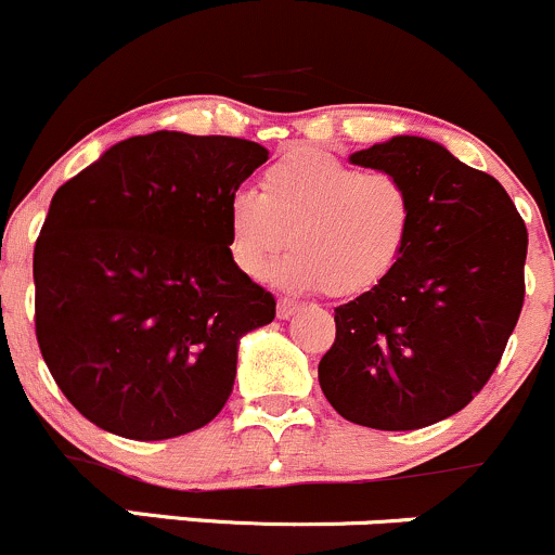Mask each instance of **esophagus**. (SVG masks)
<instances>
[{
  "label": "esophagus",
  "instance_id": "34e87169",
  "mask_svg": "<svg viewBox=\"0 0 555 555\" xmlns=\"http://www.w3.org/2000/svg\"><path fill=\"white\" fill-rule=\"evenodd\" d=\"M301 310V305L296 299H278V318L280 320H288L291 315Z\"/></svg>",
  "mask_w": 555,
  "mask_h": 555
}]
</instances>
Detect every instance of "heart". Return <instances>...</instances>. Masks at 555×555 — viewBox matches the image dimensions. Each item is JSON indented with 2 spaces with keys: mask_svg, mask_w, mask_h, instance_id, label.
Wrapping results in <instances>:
<instances>
[{
  "mask_svg": "<svg viewBox=\"0 0 555 555\" xmlns=\"http://www.w3.org/2000/svg\"><path fill=\"white\" fill-rule=\"evenodd\" d=\"M414 216V194L398 173L294 150L261 173L259 192L227 199V245L245 278H261L291 243L296 250L278 267L280 283L358 296L396 270Z\"/></svg>",
  "mask_w": 555,
  "mask_h": 555,
  "instance_id": "b5f03b06",
  "label": "heart"
}]
</instances>
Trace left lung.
<instances>
[{
    "label": "left lung",
    "mask_w": 555,
    "mask_h": 555,
    "mask_svg": "<svg viewBox=\"0 0 555 555\" xmlns=\"http://www.w3.org/2000/svg\"><path fill=\"white\" fill-rule=\"evenodd\" d=\"M414 194V232L379 285L334 310L318 379L345 420L416 430L456 414L494 374L524 307L527 224L494 176L420 135L350 154Z\"/></svg>",
    "instance_id": "1"
}]
</instances>
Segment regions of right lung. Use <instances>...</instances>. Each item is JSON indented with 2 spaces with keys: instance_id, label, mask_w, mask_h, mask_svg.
I'll return each instance as SVG.
<instances>
[{
  "instance_id": "add662e5",
  "label": "right lung",
  "mask_w": 555,
  "mask_h": 555,
  "mask_svg": "<svg viewBox=\"0 0 555 555\" xmlns=\"http://www.w3.org/2000/svg\"><path fill=\"white\" fill-rule=\"evenodd\" d=\"M261 144L157 130L53 194L34 248V325L68 403L114 436L165 441L230 398L240 336L275 296L232 264L227 199Z\"/></svg>"
}]
</instances>
